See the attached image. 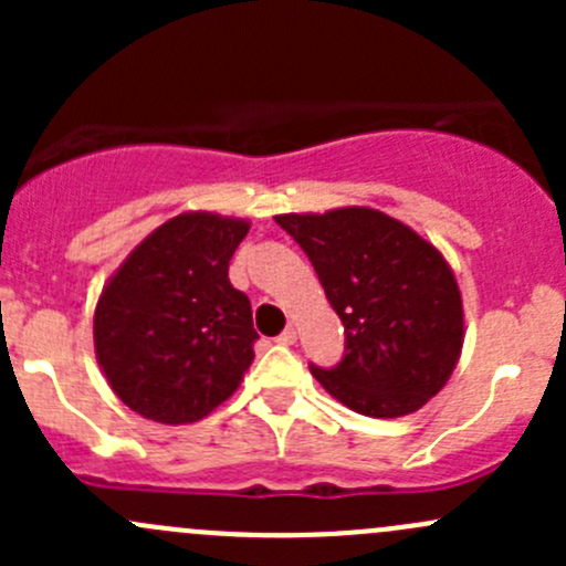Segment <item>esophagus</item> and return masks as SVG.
I'll list each match as a JSON object with an SVG mask.
<instances>
[{
    "instance_id": "obj_1",
    "label": "esophagus",
    "mask_w": 566,
    "mask_h": 566,
    "mask_svg": "<svg viewBox=\"0 0 566 566\" xmlns=\"http://www.w3.org/2000/svg\"><path fill=\"white\" fill-rule=\"evenodd\" d=\"M295 339H298V334H295V328H284L282 334L276 336L279 345H295Z\"/></svg>"
}]
</instances>
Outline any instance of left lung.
<instances>
[{"label": "left lung", "mask_w": 566, "mask_h": 566, "mask_svg": "<svg viewBox=\"0 0 566 566\" xmlns=\"http://www.w3.org/2000/svg\"><path fill=\"white\" fill-rule=\"evenodd\" d=\"M276 224L315 265L345 325V358L312 375L342 405L399 419L430 402L460 361L465 319L452 268L430 241L375 208L284 213Z\"/></svg>", "instance_id": "1"}]
</instances>
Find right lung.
I'll list each match as a JSON object with an SVG mask.
<instances>
[{
	"label": "right lung",
	"mask_w": 566,
	"mask_h": 566,
	"mask_svg": "<svg viewBox=\"0 0 566 566\" xmlns=\"http://www.w3.org/2000/svg\"><path fill=\"white\" fill-rule=\"evenodd\" d=\"M247 232V219L188 210L153 230L101 290L95 358L145 419H205L254 361L251 304L227 273Z\"/></svg>",
	"instance_id": "1"
}]
</instances>
